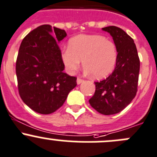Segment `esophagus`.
<instances>
[{"mask_svg":"<svg viewBox=\"0 0 157 157\" xmlns=\"http://www.w3.org/2000/svg\"><path fill=\"white\" fill-rule=\"evenodd\" d=\"M83 81H84V80H83V79H81V78H80V77H78V78H77V84H80V83H83Z\"/></svg>","mask_w":157,"mask_h":157,"instance_id":"1","label":"esophagus"}]
</instances>
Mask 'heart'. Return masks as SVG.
Returning a JSON list of instances; mask_svg holds the SVG:
<instances>
[{"mask_svg": "<svg viewBox=\"0 0 157 157\" xmlns=\"http://www.w3.org/2000/svg\"><path fill=\"white\" fill-rule=\"evenodd\" d=\"M61 60L67 71L74 74L80 66L86 74L101 79L112 73L117 60L113 42L98 34H80L70 39L68 49L61 52Z\"/></svg>", "mask_w": 157, "mask_h": 157, "instance_id": "obj_1", "label": "heart"}]
</instances>
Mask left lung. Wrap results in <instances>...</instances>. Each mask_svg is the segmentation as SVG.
<instances>
[{"label": "left lung", "mask_w": 157, "mask_h": 157, "mask_svg": "<svg viewBox=\"0 0 157 157\" xmlns=\"http://www.w3.org/2000/svg\"><path fill=\"white\" fill-rule=\"evenodd\" d=\"M102 30L112 36L118 53L117 60L107 78L95 82V93L89 103L100 113L113 115L122 111L136 96L140 59L134 41L124 30L115 26Z\"/></svg>", "instance_id": "1"}]
</instances>
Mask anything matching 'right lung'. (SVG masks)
<instances>
[{
	"label": "right lung",
	"instance_id": "add662e5",
	"mask_svg": "<svg viewBox=\"0 0 157 157\" xmlns=\"http://www.w3.org/2000/svg\"><path fill=\"white\" fill-rule=\"evenodd\" d=\"M66 36L64 30L44 24L30 31L20 46L18 91L24 103L38 113L55 112L77 86V77L63 72L58 44Z\"/></svg>",
	"mask_w": 157,
	"mask_h": 157
}]
</instances>
